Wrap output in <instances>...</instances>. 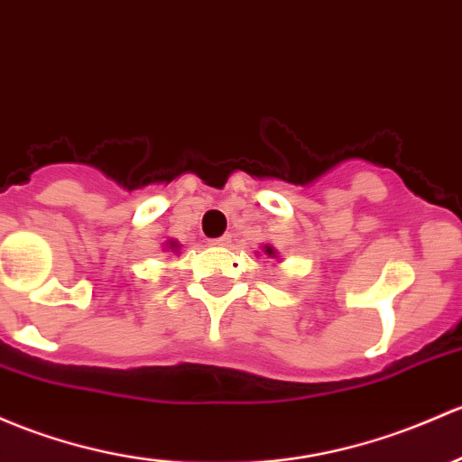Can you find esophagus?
<instances>
[{
	"label": "esophagus",
	"instance_id": "esophagus-1",
	"mask_svg": "<svg viewBox=\"0 0 462 462\" xmlns=\"http://www.w3.org/2000/svg\"><path fill=\"white\" fill-rule=\"evenodd\" d=\"M227 244H230V236L227 235L218 236V239H212V245H227Z\"/></svg>",
	"mask_w": 462,
	"mask_h": 462
}]
</instances>
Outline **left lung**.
I'll return each mask as SVG.
<instances>
[{
  "mask_svg": "<svg viewBox=\"0 0 462 462\" xmlns=\"http://www.w3.org/2000/svg\"><path fill=\"white\" fill-rule=\"evenodd\" d=\"M265 252H268V254H274V250H272V247H265Z\"/></svg>",
  "mask_w": 462,
  "mask_h": 462,
  "instance_id": "1",
  "label": "left lung"
}]
</instances>
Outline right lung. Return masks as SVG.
I'll return each mask as SVG.
<instances>
[{
	"mask_svg": "<svg viewBox=\"0 0 462 462\" xmlns=\"http://www.w3.org/2000/svg\"><path fill=\"white\" fill-rule=\"evenodd\" d=\"M170 247H177V245H174V244H170Z\"/></svg>",
	"mask_w": 462,
	"mask_h": 462,
	"instance_id": "1",
	"label": "right lung"
}]
</instances>
